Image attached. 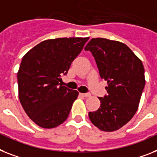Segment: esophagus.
I'll use <instances>...</instances> for the list:
<instances>
[{"label": "esophagus", "mask_w": 157, "mask_h": 157, "mask_svg": "<svg viewBox=\"0 0 157 157\" xmlns=\"http://www.w3.org/2000/svg\"><path fill=\"white\" fill-rule=\"evenodd\" d=\"M80 94H81L82 96H83V97H90V93H81Z\"/></svg>", "instance_id": "obj_1"}]
</instances>
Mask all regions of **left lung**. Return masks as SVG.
<instances>
[{"instance_id":"left-lung-1","label":"left lung","mask_w":157,"mask_h":157,"mask_svg":"<svg viewBox=\"0 0 157 157\" xmlns=\"http://www.w3.org/2000/svg\"><path fill=\"white\" fill-rule=\"evenodd\" d=\"M85 50L91 52L101 78L107 82V94L99 98L100 107L88 116L100 130H118L138 109L145 86L143 63L128 46L117 41L92 38Z\"/></svg>"}]
</instances>
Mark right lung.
Returning a JSON list of instances; mask_svg holds the SVG:
<instances>
[{
  "label": "right lung",
  "mask_w": 157,
  "mask_h": 157,
  "mask_svg": "<svg viewBox=\"0 0 157 157\" xmlns=\"http://www.w3.org/2000/svg\"><path fill=\"white\" fill-rule=\"evenodd\" d=\"M88 39L46 40L22 58L17 72L19 99L27 116L41 128H55L69 116L78 92L59 82Z\"/></svg>",
  "instance_id": "obj_1"
}]
</instances>
